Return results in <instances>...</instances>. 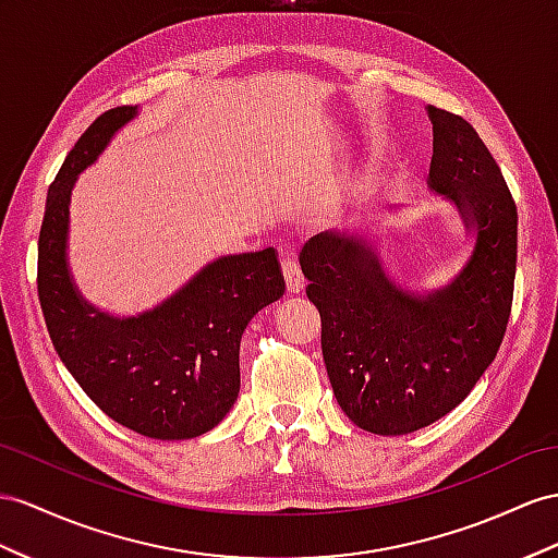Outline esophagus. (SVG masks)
<instances>
[{"mask_svg": "<svg viewBox=\"0 0 558 558\" xmlns=\"http://www.w3.org/2000/svg\"><path fill=\"white\" fill-rule=\"evenodd\" d=\"M282 276H284V284H288L290 294H299L306 288V278L302 274V268L292 259V256H282Z\"/></svg>", "mask_w": 558, "mask_h": 558, "instance_id": "1", "label": "esophagus"}]
</instances>
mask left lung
<instances>
[{
    "label": "left lung",
    "instance_id": "1",
    "mask_svg": "<svg viewBox=\"0 0 558 558\" xmlns=\"http://www.w3.org/2000/svg\"><path fill=\"white\" fill-rule=\"evenodd\" d=\"M426 110L428 185L476 231L460 276L432 294L401 292L365 240L332 231L299 254L337 403L379 436L417 432L464 401L495 361L513 299L519 217L502 171L462 116Z\"/></svg>",
    "mask_w": 558,
    "mask_h": 558
}]
</instances>
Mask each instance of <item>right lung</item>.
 <instances>
[{
    "label": "right lung",
    "instance_id": "1",
    "mask_svg": "<svg viewBox=\"0 0 558 558\" xmlns=\"http://www.w3.org/2000/svg\"><path fill=\"white\" fill-rule=\"evenodd\" d=\"M134 116L136 106H120L96 118L49 185L37 247L39 304L59 359L110 420L148 438H195L233 408L242 332L278 302L284 280L276 250L266 247L207 264L136 318L108 316L84 302L65 256L70 191Z\"/></svg>",
    "mask_w": 558,
    "mask_h": 558
}]
</instances>
